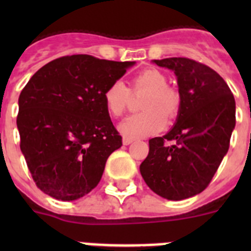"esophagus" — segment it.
<instances>
[{
  "label": "esophagus",
  "instance_id": "esophagus-1",
  "mask_svg": "<svg viewBox=\"0 0 251 251\" xmlns=\"http://www.w3.org/2000/svg\"><path fill=\"white\" fill-rule=\"evenodd\" d=\"M132 142H133V138H129V137H124V138H123V145L124 146L130 145Z\"/></svg>",
  "mask_w": 251,
  "mask_h": 251
}]
</instances>
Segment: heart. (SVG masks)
I'll list each match as a JSON object with an SVG mask.
<instances>
[{
  "mask_svg": "<svg viewBox=\"0 0 251 251\" xmlns=\"http://www.w3.org/2000/svg\"><path fill=\"white\" fill-rule=\"evenodd\" d=\"M130 92L145 93L139 104L143 112L122 122L119 130L123 136L129 138L152 136L165 128L166 121L172 122L178 115L181 106L178 93L167 86V79L157 69H145L138 73L130 81ZM130 92L123 81L110 83L103 94L106 112L114 118L122 117L129 104Z\"/></svg>",
  "mask_w": 251,
  "mask_h": 251,
  "instance_id": "1",
  "label": "heart"
}]
</instances>
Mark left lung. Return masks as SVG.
Wrapping results in <instances>:
<instances>
[{
  "instance_id": "obj_1",
  "label": "left lung",
  "mask_w": 251,
  "mask_h": 251,
  "mask_svg": "<svg viewBox=\"0 0 251 251\" xmlns=\"http://www.w3.org/2000/svg\"><path fill=\"white\" fill-rule=\"evenodd\" d=\"M174 70L181 106L174 128L150 139L141 175L154 194L183 200L211 182L230 146L235 128V99L223 77L205 64L187 57L153 60ZM174 140V145L165 143Z\"/></svg>"
}]
</instances>
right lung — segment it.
Segmentation results:
<instances>
[{
    "instance_id": "1",
    "label": "right lung",
    "mask_w": 251,
    "mask_h": 251,
    "mask_svg": "<svg viewBox=\"0 0 251 251\" xmlns=\"http://www.w3.org/2000/svg\"><path fill=\"white\" fill-rule=\"evenodd\" d=\"M133 64L72 55L31 76L20 94L16 122L20 148L41 191L73 201L98 185L108 157L122 147L104 90Z\"/></svg>"
}]
</instances>
